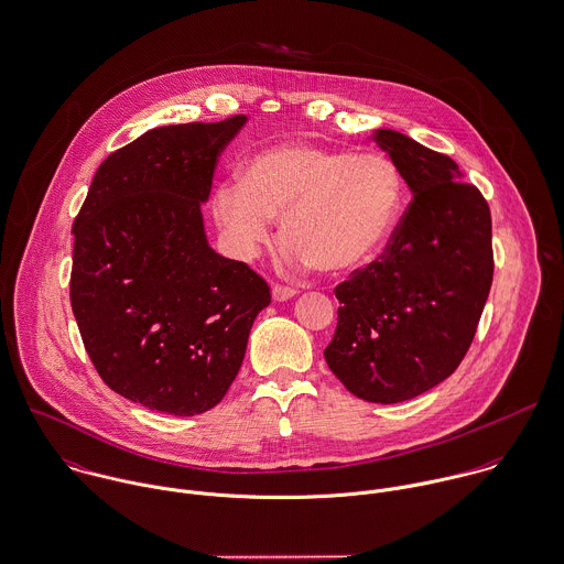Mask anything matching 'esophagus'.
Masks as SVG:
<instances>
[{"label":"esophagus","mask_w":564,"mask_h":564,"mask_svg":"<svg viewBox=\"0 0 564 564\" xmlns=\"http://www.w3.org/2000/svg\"><path fill=\"white\" fill-rule=\"evenodd\" d=\"M292 296H296V290H294V288H285V285H274V288H272V301H276V303L290 301Z\"/></svg>","instance_id":"1"}]
</instances>
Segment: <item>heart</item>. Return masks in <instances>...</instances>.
<instances>
[{"mask_svg": "<svg viewBox=\"0 0 564 564\" xmlns=\"http://www.w3.org/2000/svg\"><path fill=\"white\" fill-rule=\"evenodd\" d=\"M403 176L377 152L288 143L254 154L216 187L214 214L230 250L252 259L281 214L283 261L348 272L388 241L403 209Z\"/></svg>", "mask_w": 564, "mask_h": 564, "instance_id": "1", "label": "heart"}]
</instances>
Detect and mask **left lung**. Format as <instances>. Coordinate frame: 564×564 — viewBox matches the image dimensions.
<instances>
[{
    "instance_id": "1",
    "label": "left lung",
    "mask_w": 564,
    "mask_h": 564,
    "mask_svg": "<svg viewBox=\"0 0 564 564\" xmlns=\"http://www.w3.org/2000/svg\"><path fill=\"white\" fill-rule=\"evenodd\" d=\"M412 192L383 254L336 288L338 327L325 348L332 372L370 403H401L464 359L492 283V225L479 189L447 154L379 128Z\"/></svg>"
}]
</instances>
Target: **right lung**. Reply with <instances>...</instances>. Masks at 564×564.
<instances>
[{"mask_svg":"<svg viewBox=\"0 0 564 564\" xmlns=\"http://www.w3.org/2000/svg\"><path fill=\"white\" fill-rule=\"evenodd\" d=\"M246 115L143 132L102 161L74 223L69 299L105 383L172 416L216 408L268 283L205 235L218 156Z\"/></svg>","mask_w":564,"mask_h":564,"instance_id":"right-lung-1","label":"right lung"}]
</instances>
